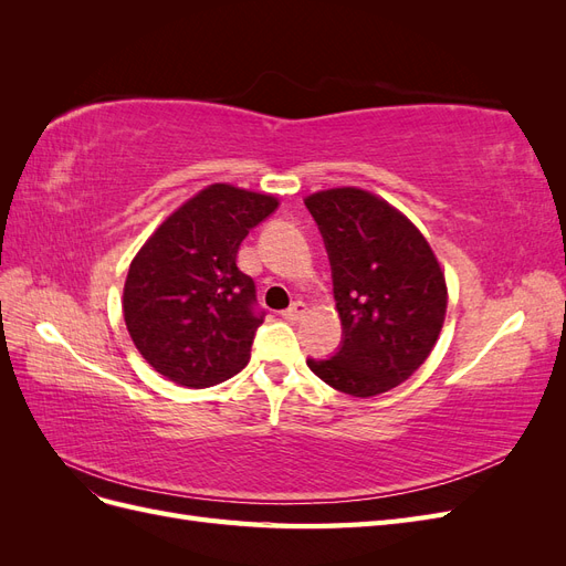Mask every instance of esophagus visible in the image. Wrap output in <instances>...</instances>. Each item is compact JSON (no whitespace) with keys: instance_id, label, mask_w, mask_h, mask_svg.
I'll use <instances>...</instances> for the list:
<instances>
[{"instance_id":"34e87169","label":"esophagus","mask_w":566,"mask_h":566,"mask_svg":"<svg viewBox=\"0 0 566 566\" xmlns=\"http://www.w3.org/2000/svg\"><path fill=\"white\" fill-rule=\"evenodd\" d=\"M304 312H306V304H304V302H293L281 316H283L285 321H300V318L304 316Z\"/></svg>"}]
</instances>
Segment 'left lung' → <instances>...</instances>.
<instances>
[{
  "label": "left lung",
  "instance_id": "left-lung-1",
  "mask_svg": "<svg viewBox=\"0 0 566 566\" xmlns=\"http://www.w3.org/2000/svg\"><path fill=\"white\" fill-rule=\"evenodd\" d=\"M333 271L342 342L306 358L314 375L352 397H375L408 380L430 356L447 316V281L410 221L361 188L304 200Z\"/></svg>",
  "mask_w": 566,
  "mask_h": 566
}]
</instances>
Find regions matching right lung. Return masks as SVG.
<instances>
[{
	"instance_id": "obj_1",
	"label": "right lung",
	"mask_w": 566,
	"mask_h": 566,
	"mask_svg": "<svg viewBox=\"0 0 566 566\" xmlns=\"http://www.w3.org/2000/svg\"><path fill=\"white\" fill-rule=\"evenodd\" d=\"M276 208L273 196L212 184L169 214L134 256L125 323L136 349L165 378L202 389L245 368L266 312L235 254Z\"/></svg>"
}]
</instances>
